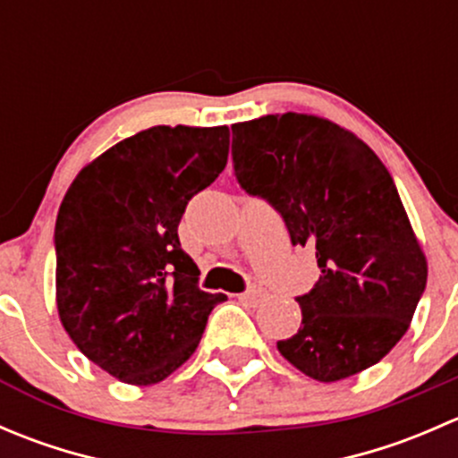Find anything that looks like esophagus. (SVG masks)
<instances>
[{
  "mask_svg": "<svg viewBox=\"0 0 458 458\" xmlns=\"http://www.w3.org/2000/svg\"><path fill=\"white\" fill-rule=\"evenodd\" d=\"M239 299H242L243 303H248V306H257V303H261L263 299H266V290H263V288H250L248 293L239 294Z\"/></svg>",
  "mask_w": 458,
  "mask_h": 458,
  "instance_id": "34e87169",
  "label": "esophagus"
}]
</instances>
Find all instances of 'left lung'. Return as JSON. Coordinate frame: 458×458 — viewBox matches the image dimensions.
Returning a JSON list of instances; mask_svg holds the SVG:
<instances>
[{"mask_svg":"<svg viewBox=\"0 0 458 458\" xmlns=\"http://www.w3.org/2000/svg\"><path fill=\"white\" fill-rule=\"evenodd\" d=\"M233 164L248 195L284 216L293 246L315 250L321 276L297 297L301 327L276 341L317 381L381 361L408 332L428 261L394 182L372 148L315 117L266 114L233 126Z\"/></svg>","mask_w":458,"mask_h":458,"instance_id":"8db88e82","label":"left lung"}]
</instances>
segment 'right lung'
Masks as SVG:
<instances>
[{
  "label": "right lung",
  "mask_w": 458,
  "mask_h": 458,
  "mask_svg": "<svg viewBox=\"0 0 458 458\" xmlns=\"http://www.w3.org/2000/svg\"><path fill=\"white\" fill-rule=\"evenodd\" d=\"M228 126H152L92 159L55 224L57 312L92 363L131 386L192 357L225 294L199 290L179 243L188 201L228 161Z\"/></svg>",
  "instance_id": "add662e5"
}]
</instances>
